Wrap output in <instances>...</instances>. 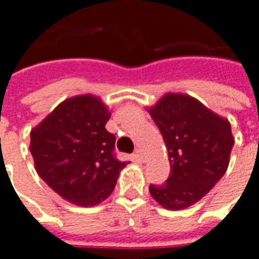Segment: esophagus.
<instances>
[{
  "label": "esophagus",
  "instance_id": "34e87169",
  "mask_svg": "<svg viewBox=\"0 0 259 259\" xmlns=\"http://www.w3.org/2000/svg\"><path fill=\"white\" fill-rule=\"evenodd\" d=\"M133 157H135L136 161H139V162H141V161H143V154H141L140 150H137V151L135 152V155H133Z\"/></svg>",
  "mask_w": 259,
  "mask_h": 259
}]
</instances>
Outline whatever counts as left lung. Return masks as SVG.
<instances>
[{
	"mask_svg": "<svg viewBox=\"0 0 259 259\" xmlns=\"http://www.w3.org/2000/svg\"><path fill=\"white\" fill-rule=\"evenodd\" d=\"M170 161L162 185H150L152 198L168 209L193 205L226 172L234 140L230 123L185 94H166L150 109Z\"/></svg>",
	"mask_w": 259,
	"mask_h": 259,
	"instance_id": "obj_1",
	"label": "left lung"
}]
</instances>
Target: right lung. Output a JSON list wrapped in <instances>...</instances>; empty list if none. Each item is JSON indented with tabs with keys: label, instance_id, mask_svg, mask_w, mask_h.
Wrapping results in <instances>:
<instances>
[{
	"label": "right lung",
	"instance_id": "obj_1",
	"mask_svg": "<svg viewBox=\"0 0 259 259\" xmlns=\"http://www.w3.org/2000/svg\"><path fill=\"white\" fill-rule=\"evenodd\" d=\"M107 107L93 96L69 98L30 133L38 176L64 200L91 206L107 200L126 162L116 158L105 129Z\"/></svg>",
	"mask_w": 259,
	"mask_h": 259
}]
</instances>
